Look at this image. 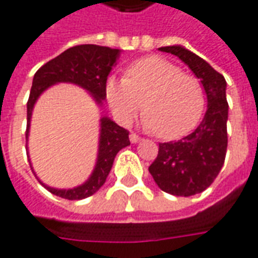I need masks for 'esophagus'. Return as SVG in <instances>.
<instances>
[{
	"label": "esophagus",
	"instance_id": "esophagus-1",
	"mask_svg": "<svg viewBox=\"0 0 258 258\" xmlns=\"http://www.w3.org/2000/svg\"><path fill=\"white\" fill-rule=\"evenodd\" d=\"M130 141H131L133 144H137L138 141H141V138L137 134H134V133H131V134H130Z\"/></svg>",
	"mask_w": 258,
	"mask_h": 258
}]
</instances>
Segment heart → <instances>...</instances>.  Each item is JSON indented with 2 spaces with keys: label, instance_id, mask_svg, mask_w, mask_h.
I'll return each mask as SVG.
<instances>
[{
  "label": "heart",
  "instance_id": "obj_1",
  "mask_svg": "<svg viewBox=\"0 0 258 258\" xmlns=\"http://www.w3.org/2000/svg\"><path fill=\"white\" fill-rule=\"evenodd\" d=\"M105 96L123 124L131 123L144 106V123L162 140H177L190 133L205 110L199 80L160 56L134 62L125 79L109 77Z\"/></svg>",
  "mask_w": 258,
  "mask_h": 258
}]
</instances>
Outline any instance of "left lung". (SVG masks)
Wrapping results in <instances>:
<instances>
[{
    "label": "left lung",
    "instance_id": "left-lung-1",
    "mask_svg": "<svg viewBox=\"0 0 258 258\" xmlns=\"http://www.w3.org/2000/svg\"><path fill=\"white\" fill-rule=\"evenodd\" d=\"M173 53L200 79L207 96V110L194 133L175 142L159 144L149 166L157 186L174 196H192L209 188L220 173L227 153V81L206 60L181 45L159 48Z\"/></svg>",
    "mask_w": 258,
    "mask_h": 258
}]
</instances>
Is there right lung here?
Returning <instances> with one entry per match:
<instances>
[{"label":"right lung","instance_id":"1","mask_svg":"<svg viewBox=\"0 0 258 258\" xmlns=\"http://www.w3.org/2000/svg\"><path fill=\"white\" fill-rule=\"evenodd\" d=\"M120 55V49L109 47H101L94 44L76 45L66 49L59 56L53 58L37 70L33 79L30 96L27 101V128L26 140L29 138L30 118L34 103L44 91L51 85L58 83H72L80 85L90 92L98 105H102L105 96V84L107 76L113 66L116 64ZM128 131L120 127L109 117L101 118V134H99V146L98 157L94 171L84 184L72 189H56L48 185L38 182L45 186L51 194L59 198L69 200L85 199L99 190L105 184L110 168L114 162V157L118 151L130 145ZM31 166V164H30Z\"/></svg>","mask_w":258,"mask_h":258}]
</instances>
